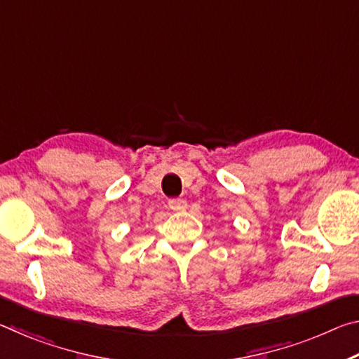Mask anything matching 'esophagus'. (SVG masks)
Returning a JSON list of instances; mask_svg holds the SVG:
<instances>
[{"label":"esophagus","instance_id":"34e87169","mask_svg":"<svg viewBox=\"0 0 359 359\" xmlns=\"http://www.w3.org/2000/svg\"><path fill=\"white\" fill-rule=\"evenodd\" d=\"M169 208H171V210H174V212H184V210H187V201L185 199H179V198H175V199H169Z\"/></svg>","mask_w":359,"mask_h":359}]
</instances>
